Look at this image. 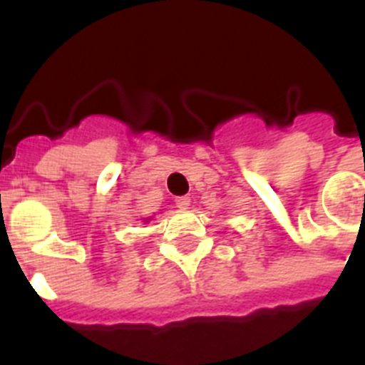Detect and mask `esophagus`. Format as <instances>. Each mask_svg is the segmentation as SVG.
<instances>
[{
	"label": "esophagus",
	"instance_id": "obj_1",
	"mask_svg": "<svg viewBox=\"0 0 365 365\" xmlns=\"http://www.w3.org/2000/svg\"><path fill=\"white\" fill-rule=\"evenodd\" d=\"M175 205L177 208H180V210H186L190 206V197L188 195H182V197H177L175 199Z\"/></svg>",
	"mask_w": 365,
	"mask_h": 365
}]
</instances>
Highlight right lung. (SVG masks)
Segmentation results:
<instances>
[{"mask_svg": "<svg viewBox=\"0 0 365 365\" xmlns=\"http://www.w3.org/2000/svg\"><path fill=\"white\" fill-rule=\"evenodd\" d=\"M148 221H150V217H144V222H148Z\"/></svg>", "mask_w": 365, "mask_h": 365, "instance_id": "1", "label": "right lung"}]
</instances>
